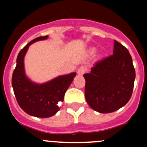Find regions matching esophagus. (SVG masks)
Returning <instances> with one entry per match:
<instances>
[{
    "mask_svg": "<svg viewBox=\"0 0 147 147\" xmlns=\"http://www.w3.org/2000/svg\"><path fill=\"white\" fill-rule=\"evenodd\" d=\"M87 71V68L85 66H81L80 67H79L77 70V74L80 75V76H82Z\"/></svg>",
    "mask_w": 147,
    "mask_h": 147,
    "instance_id": "obj_1",
    "label": "esophagus"
}]
</instances>
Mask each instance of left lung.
I'll use <instances>...</instances> for the list:
<instances>
[{
  "instance_id": "left-lung-1",
  "label": "left lung",
  "mask_w": 147,
  "mask_h": 147,
  "mask_svg": "<svg viewBox=\"0 0 147 147\" xmlns=\"http://www.w3.org/2000/svg\"><path fill=\"white\" fill-rule=\"evenodd\" d=\"M84 77L90 107L101 113L116 111L129 102L134 87L136 71L129 51L114 40L113 54L96 62Z\"/></svg>"
}]
</instances>
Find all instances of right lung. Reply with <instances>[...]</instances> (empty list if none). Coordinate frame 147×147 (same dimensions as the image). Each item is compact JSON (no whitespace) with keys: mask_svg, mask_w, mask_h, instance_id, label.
Listing matches in <instances>:
<instances>
[{"mask_svg":"<svg viewBox=\"0 0 147 147\" xmlns=\"http://www.w3.org/2000/svg\"><path fill=\"white\" fill-rule=\"evenodd\" d=\"M39 37L28 42L17 57V65L11 78L14 93L18 105L27 114L39 118L53 116L59 111L58 103L63 102L66 90L76 73L59 76L44 84H36L26 77L24 71V57L31 44L47 39Z\"/></svg>","mask_w":147,"mask_h":147,"instance_id":"1","label":"right lung"}]
</instances>
